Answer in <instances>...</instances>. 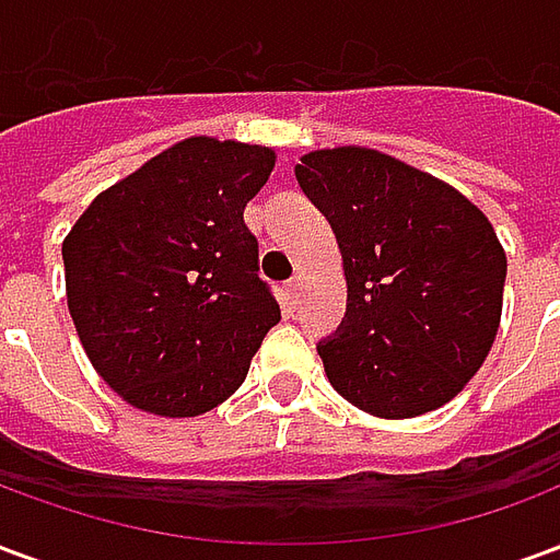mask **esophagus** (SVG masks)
Here are the masks:
<instances>
[{"mask_svg":"<svg viewBox=\"0 0 560 560\" xmlns=\"http://www.w3.org/2000/svg\"><path fill=\"white\" fill-rule=\"evenodd\" d=\"M300 291H303V279H300V276H293L291 281H284V293H288V300H291V303L300 300Z\"/></svg>","mask_w":560,"mask_h":560,"instance_id":"obj_1","label":"esophagus"}]
</instances>
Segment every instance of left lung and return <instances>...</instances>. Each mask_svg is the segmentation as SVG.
Returning a JSON list of instances; mask_svg holds the SVG:
<instances>
[{
    "instance_id": "left-lung-1",
    "label": "left lung",
    "mask_w": 560,
    "mask_h": 560,
    "mask_svg": "<svg viewBox=\"0 0 560 560\" xmlns=\"http://www.w3.org/2000/svg\"><path fill=\"white\" fill-rule=\"evenodd\" d=\"M296 179L327 215L348 279L339 329L317 341L329 384L387 420L446 405L501 324L506 257L489 219L375 149L308 152Z\"/></svg>"
}]
</instances>
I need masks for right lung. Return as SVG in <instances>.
Wrapping results in <instances>:
<instances>
[{
    "label": "right lung",
    "mask_w": 560,
    "mask_h": 560,
    "mask_svg": "<svg viewBox=\"0 0 560 560\" xmlns=\"http://www.w3.org/2000/svg\"><path fill=\"white\" fill-rule=\"evenodd\" d=\"M272 149L188 138L95 197L62 243L68 312L128 405L197 417L233 396L281 320L245 203Z\"/></svg>",
    "instance_id": "right-lung-1"
}]
</instances>
